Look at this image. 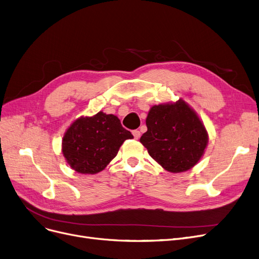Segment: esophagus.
Segmentation results:
<instances>
[{"label": "esophagus", "mask_w": 259, "mask_h": 259, "mask_svg": "<svg viewBox=\"0 0 259 259\" xmlns=\"http://www.w3.org/2000/svg\"><path fill=\"white\" fill-rule=\"evenodd\" d=\"M132 134H133V137L136 140H139L141 138V132L139 130H133Z\"/></svg>", "instance_id": "esophagus-1"}]
</instances>
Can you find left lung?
I'll list each match as a JSON object with an SVG mask.
<instances>
[{
	"instance_id": "obj_1",
	"label": "left lung",
	"mask_w": 259,
	"mask_h": 259,
	"mask_svg": "<svg viewBox=\"0 0 259 259\" xmlns=\"http://www.w3.org/2000/svg\"><path fill=\"white\" fill-rule=\"evenodd\" d=\"M146 125L147 131L140 142L167 171H186L203 155L208 142L207 131L184 100L151 107Z\"/></svg>"
}]
</instances>
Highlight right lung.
<instances>
[{
  "instance_id": "1",
  "label": "right lung",
  "mask_w": 259,
  "mask_h": 259,
  "mask_svg": "<svg viewBox=\"0 0 259 259\" xmlns=\"http://www.w3.org/2000/svg\"><path fill=\"white\" fill-rule=\"evenodd\" d=\"M132 138L117 116L100 111L94 116H81L72 123L64 133L62 153L75 171L94 175L104 170L122 143Z\"/></svg>"
}]
</instances>
